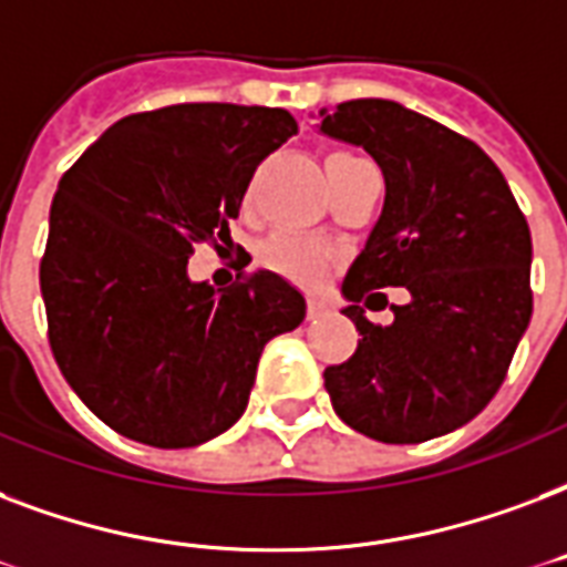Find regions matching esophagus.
Instances as JSON below:
<instances>
[{
  "mask_svg": "<svg viewBox=\"0 0 567 567\" xmlns=\"http://www.w3.org/2000/svg\"><path fill=\"white\" fill-rule=\"evenodd\" d=\"M309 318H323V315H330V306H327V300H321V297H309Z\"/></svg>",
  "mask_w": 567,
  "mask_h": 567,
  "instance_id": "obj_1",
  "label": "esophagus"
}]
</instances>
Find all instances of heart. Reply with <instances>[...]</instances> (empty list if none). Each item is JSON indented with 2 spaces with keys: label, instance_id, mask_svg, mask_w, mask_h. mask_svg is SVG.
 <instances>
[{
  "label": "heart",
  "instance_id": "1",
  "mask_svg": "<svg viewBox=\"0 0 567 567\" xmlns=\"http://www.w3.org/2000/svg\"><path fill=\"white\" fill-rule=\"evenodd\" d=\"M330 244L321 237L300 235V231H274L261 244V261L270 270L291 279H302L309 282L321 274L327 261H330Z\"/></svg>",
  "mask_w": 567,
  "mask_h": 567
}]
</instances>
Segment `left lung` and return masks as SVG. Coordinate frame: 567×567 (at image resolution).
Returning a JSON list of instances; mask_svg holds the SVG:
<instances>
[{
  "label": "left lung",
  "mask_w": 567,
  "mask_h": 567,
  "mask_svg": "<svg viewBox=\"0 0 567 567\" xmlns=\"http://www.w3.org/2000/svg\"><path fill=\"white\" fill-rule=\"evenodd\" d=\"M318 130L369 151L386 181L380 219L341 282L362 339L323 371L332 410L380 443L449 434L503 386L533 318L526 216L485 151L401 103H339L321 110ZM389 284L411 302L380 328L355 302Z\"/></svg>",
  "instance_id": "1"
}]
</instances>
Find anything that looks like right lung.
Wrapping results in <instances>:
<instances>
[{
    "mask_svg": "<svg viewBox=\"0 0 567 567\" xmlns=\"http://www.w3.org/2000/svg\"><path fill=\"white\" fill-rule=\"evenodd\" d=\"M291 112L178 103L115 121L59 181L41 261L50 348L94 416L157 449L244 416L265 344L306 318L270 270L226 291L193 282V246L228 235Z\"/></svg>",
    "mask_w": 567,
    "mask_h": 567,
    "instance_id": "right-lung-1",
    "label": "right lung"
}]
</instances>
